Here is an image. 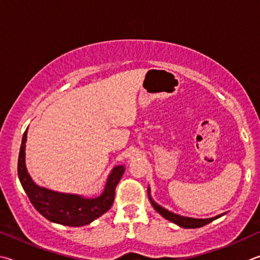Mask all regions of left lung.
<instances>
[{"mask_svg": "<svg viewBox=\"0 0 260 260\" xmlns=\"http://www.w3.org/2000/svg\"><path fill=\"white\" fill-rule=\"evenodd\" d=\"M148 199L149 201H151L152 206L154 207V209L162 215L163 217L166 218V219L170 220L172 222H175V224L179 225L180 227H184V229H198V227H202L204 225L209 224V222H211L212 220L217 219V218L221 217L224 213H221L219 216H216V217H212V218H207V219H197V218H188V217H183V216H179V215H176L174 212H170L166 210L165 208H162L158 206L157 203H155L149 197V188H148Z\"/></svg>", "mask_w": 260, "mask_h": 260, "instance_id": "obj_1", "label": "left lung"}]
</instances>
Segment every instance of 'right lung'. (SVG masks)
I'll return each mask as SVG.
<instances>
[{
	"label": "right lung",
	"instance_id": "1",
	"mask_svg": "<svg viewBox=\"0 0 260 260\" xmlns=\"http://www.w3.org/2000/svg\"><path fill=\"white\" fill-rule=\"evenodd\" d=\"M27 133L22 136L18 157V177L30 203L48 220L67 226H84L109 210L115 199V188L124 172V167L114 168L109 175L104 193L95 199L79 195L61 194L39 187L27 172L25 166V143Z\"/></svg>",
	"mask_w": 260,
	"mask_h": 260
}]
</instances>
